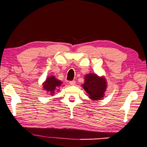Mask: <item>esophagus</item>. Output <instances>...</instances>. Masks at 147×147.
Returning a JSON list of instances; mask_svg holds the SVG:
<instances>
[{"instance_id": "esophagus-1", "label": "esophagus", "mask_w": 147, "mask_h": 147, "mask_svg": "<svg viewBox=\"0 0 147 147\" xmlns=\"http://www.w3.org/2000/svg\"><path fill=\"white\" fill-rule=\"evenodd\" d=\"M69 84H70L71 85H74L76 84V82L74 80H73V81H70L69 82Z\"/></svg>"}]
</instances>
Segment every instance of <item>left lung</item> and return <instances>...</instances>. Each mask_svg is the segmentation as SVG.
Here are the masks:
<instances>
[{
    "instance_id": "8db88e82",
    "label": "left lung",
    "mask_w": 147,
    "mask_h": 147,
    "mask_svg": "<svg viewBox=\"0 0 147 147\" xmlns=\"http://www.w3.org/2000/svg\"><path fill=\"white\" fill-rule=\"evenodd\" d=\"M84 90L93 100H101L104 96L107 84L103 77H99L96 74H89L85 77V83L82 85Z\"/></svg>"
}]
</instances>
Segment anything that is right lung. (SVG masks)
<instances>
[{
    "label": "right lung",
    "mask_w": 147,
    "mask_h": 147,
    "mask_svg": "<svg viewBox=\"0 0 147 147\" xmlns=\"http://www.w3.org/2000/svg\"><path fill=\"white\" fill-rule=\"evenodd\" d=\"M61 84H62V82L56 79L54 76H52L47 78L46 81L44 82L43 87L45 90L50 92L49 93H51V94H53L55 92V90L60 87Z\"/></svg>",
    "instance_id": "right-lung-1"
}]
</instances>
